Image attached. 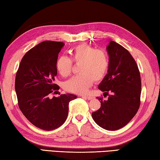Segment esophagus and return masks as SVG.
<instances>
[{"label": "esophagus", "mask_w": 160, "mask_h": 160, "mask_svg": "<svg viewBox=\"0 0 160 160\" xmlns=\"http://www.w3.org/2000/svg\"><path fill=\"white\" fill-rule=\"evenodd\" d=\"M82 97H83V98H85L87 99H88V100H90V99L93 98V97L92 96H88V95H83V96H82Z\"/></svg>", "instance_id": "obj_1"}]
</instances>
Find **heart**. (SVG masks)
I'll return each instance as SVG.
<instances>
[{
	"label": "heart",
	"instance_id": "obj_1",
	"mask_svg": "<svg viewBox=\"0 0 160 160\" xmlns=\"http://www.w3.org/2000/svg\"><path fill=\"white\" fill-rule=\"evenodd\" d=\"M72 61L80 64V75L72 77L65 84L70 92L84 94L92 85L94 80L100 81L105 77L109 66V56L102 49H96L90 45L77 46L71 51V58L61 56L56 63V69L61 76L67 77L72 70Z\"/></svg>",
	"mask_w": 160,
	"mask_h": 160
}]
</instances>
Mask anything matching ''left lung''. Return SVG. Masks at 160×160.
I'll return each instance as SVG.
<instances>
[{"label": "left lung", "instance_id": "1", "mask_svg": "<svg viewBox=\"0 0 160 160\" xmlns=\"http://www.w3.org/2000/svg\"><path fill=\"white\" fill-rule=\"evenodd\" d=\"M107 50L109 66L98 88L109 97L107 100L97 97L101 107L92 116L102 128L116 131L128 124L139 109L141 79L136 62L128 50L113 41Z\"/></svg>", "mask_w": 160, "mask_h": 160}]
</instances>
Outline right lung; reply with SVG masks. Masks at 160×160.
I'll list each match as a JSON object with an SVG mask.
<instances>
[{"label": "right lung", "mask_w": 160, "mask_h": 160, "mask_svg": "<svg viewBox=\"0 0 160 160\" xmlns=\"http://www.w3.org/2000/svg\"><path fill=\"white\" fill-rule=\"evenodd\" d=\"M64 45L60 42L40 43L25 54L16 73L15 89L20 109L29 122L44 131L63 125L68 115L69 102L77 98L72 94L49 97L59 90L54 84L56 63Z\"/></svg>", "instance_id": "obj_1"}]
</instances>
